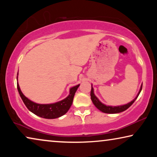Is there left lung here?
Returning a JSON list of instances; mask_svg holds the SVG:
<instances>
[{
	"instance_id": "left-lung-1",
	"label": "left lung",
	"mask_w": 157,
	"mask_h": 157,
	"mask_svg": "<svg viewBox=\"0 0 157 157\" xmlns=\"http://www.w3.org/2000/svg\"><path fill=\"white\" fill-rule=\"evenodd\" d=\"M141 89H142V85H141L140 90H139V93H138V94H137V96H136V98H135L133 101H132L131 102L128 103V104H126L122 105V106H106V105L102 104V103L99 100H98V98L96 97V96H95V94H94V89H93V87H92V85H91V98L92 102H93V104L95 105V106L96 107V108H97L98 109H99V110L101 111H102V112L106 113H117L122 112V111H125L128 108H129V107L133 104V103L136 101L137 97L139 96V94H140V92L141 91Z\"/></svg>"
}]
</instances>
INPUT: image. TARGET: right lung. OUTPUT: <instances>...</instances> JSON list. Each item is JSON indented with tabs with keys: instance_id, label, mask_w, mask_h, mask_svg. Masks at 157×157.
<instances>
[{
	"instance_id": "right-lung-1",
	"label": "right lung",
	"mask_w": 157,
	"mask_h": 157,
	"mask_svg": "<svg viewBox=\"0 0 157 157\" xmlns=\"http://www.w3.org/2000/svg\"><path fill=\"white\" fill-rule=\"evenodd\" d=\"M17 79H18V76H17ZM79 86H80V84L71 88L69 95L66 98H64L63 100L50 104H36V103L29 100L21 92L18 83H17V89H18V93L20 94L21 98H22L23 103H24L25 106L27 107L30 111H31L34 114L37 115L40 117L51 119H56V118L61 117L69 110L73 103V100H74L75 93H76Z\"/></svg>"
}]
</instances>
